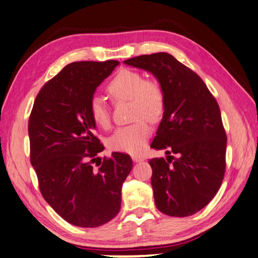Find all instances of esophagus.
Returning a JSON list of instances; mask_svg holds the SVG:
<instances>
[{
	"instance_id": "1",
	"label": "esophagus",
	"mask_w": 258,
	"mask_h": 258,
	"mask_svg": "<svg viewBox=\"0 0 258 258\" xmlns=\"http://www.w3.org/2000/svg\"><path fill=\"white\" fill-rule=\"evenodd\" d=\"M132 158H133V161H134L135 163L142 162V161H144V160H145V158H144L143 156H140V155H133V156H132Z\"/></svg>"
}]
</instances>
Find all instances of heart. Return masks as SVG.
Returning a JSON list of instances; mask_svg holds the SVG:
<instances>
[{
  "label": "heart",
  "instance_id": "1",
  "mask_svg": "<svg viewBox=\"0 0 258 258\" xmlns=\"http://www.w3.org/2000/svg\"><path fill=\"white\" fill-rule=\"evenodd\" d=\"M108 96L114 102L130 101L131 114L136 122L119 127L108 141L112 151L138 154L143 151L151 128L146 120L155 123L165 111V94L158 82L145 79L138 71L122 69L106 85ZM92 119L102 128L111 124V111L102 97L92 96L89 102Z\"/></svg>",
  "mask_w": 258,
  "mask_h": 258
}]
</instances>
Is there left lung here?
Masks as SVG:
<instances>
[{
    "instance_id": "obj_1",
    "label": "left lung",
    "mask_w": 258,
    "mask_h": 258,
    "mask_svg": "<svg viewBox=\"0 0 258 258\" xmlns=\"http://www.w3.org/2000/svg\"><path fill=\"white\" fill-rule=\"evenodd\" d=\"M149 71L165 94V111L151 145L168 155L152 158L155 205L185 217L204 208L220 189L226 168V133L220 106L199 75L168 53L124 61Z\"/></svg>"
}]
</instances>
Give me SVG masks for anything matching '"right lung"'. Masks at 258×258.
I'll return each mask as SVG.
<instances>
[{
    "mask_svg": "<svg viewBox=\"0 0 258 258\" xmlns=\"http://www.w3.org/2000/svg\"><path fill=\"white\" fill-rule=\"evenodd\" d=\"M118 64L109 59L67 65L38 92L30 115L31 164L41 194L79 227L101 226L117 215L122 185L133 166L130 155L117 152L97 164L104 146L89 111L96 87Z\"/></svg>",
    "mask_w": 258,
    "mask_h": 258,
    "instance_id": "add662e5",
    "label": "right lung"
}]
</instances>
